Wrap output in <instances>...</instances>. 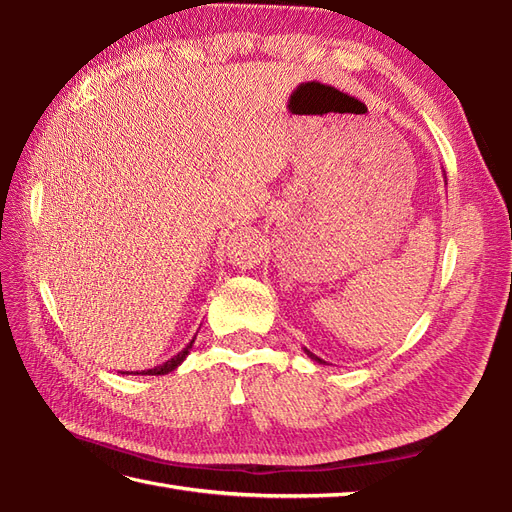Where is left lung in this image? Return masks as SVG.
Returning <instances> with one entry per match:
<instances>
[{"mask_svg": "<svg viewBox=\"0 0 512 512\" xmlns=\"http://www.w3.org/2000/svg\"><path fill=\"white\" fill-rule=\"evenodd\" d=\"M303 350H305V354H307V356H309V359H312V361H316V363H320V365H322V363H327V361H322V359H320V356H316V354H312V352H309L307 348H303Z\"/></svg>", "mask_w": 512, "mask_h": 512, "instance_id": "left-lung-1", "label": "left lung"}]
</instances>
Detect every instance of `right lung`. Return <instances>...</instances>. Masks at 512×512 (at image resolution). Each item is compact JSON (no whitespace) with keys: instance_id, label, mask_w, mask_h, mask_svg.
<instances>
[{"instance_id":"right-lung-1","label":"right lung","mask_w":512,"mask_h":512,"mask_svg":"<svg viewBox=\"0 0 512 512\" xmlns=\"http://www.w3.org/2000/svg\"><path fill=\"white\" fill-rule=\"evenodd\" d=\"M196 339V337H194ZM194 339L192 342L185 346L179 354H175L173 359H168L166 363H162V365H158V367H153V369H147V371H141V376H164V374H168V371H175L183 361H185V356L190 354V350H192V344H194ZM134 374H138V371H134Z\"/></svg>"}]
</instances>
